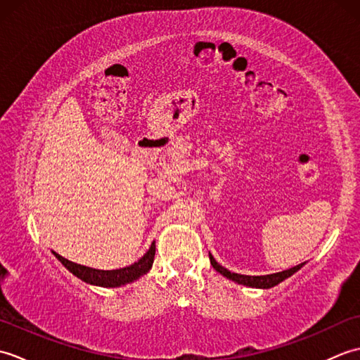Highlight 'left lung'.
I'll return each mask as SVG.
<instances>
[{
  "instance_id": "left-lung-1",
  "label": "left lung",
  "mask_w": 360,
  "mask_h": 360,
  "mask_svg": "<svg viewBox=\"0 0 360 360\" xmlns=\"http://www.w3.org/2000/svg\"><path fill=\"white\" fill-rule=\"evenodd\" d=\"M209 258H210V263L213 266V269L219 272L221 275H223V277L232 280L235 283H238V285L249 286V288H258V289H269V288L277 286L278 283H281L283 280H286L288 277H290V275H294L297 271H300L302 267L304 266V263H300V264H297L294 267H290V269L281 271V272H277V274H269V275H241V274H235V272L227 271L226 267H223L219 263H217V259L213 258L212 254H209Z\"/></svg>"
}]
</instances>
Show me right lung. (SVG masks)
I'll list each match as a JSON object with an SVG mask.
<instances>
[{
  "mask_svg": "<svg viewBox=\"0 0 360 360\" xmlns=\"http://www.w3.org/2000/svg\"><path fill=\"white\" fill-rule=\"evenodd\" d=\"M155 252H156V244L153 243L151 248L147 250L142 258L137 259L136 263L129 264L127 267H122V269H112V271H102V269H93V267H86L77 263H72L70 259L63 258L62 255L56 254L52 250V254L62 263L68 271H70L75 277L80 278L82 281L88 283V285L94 286H102V288H119L128 285V283H133L137 278H141L142 275L147 274L153 262H155Z\"/></svg>",
  "mask_w": 360,
  "mask_h": 360,
  "instance_id": "1",
  "label": "right lung"
}]
</instances>
